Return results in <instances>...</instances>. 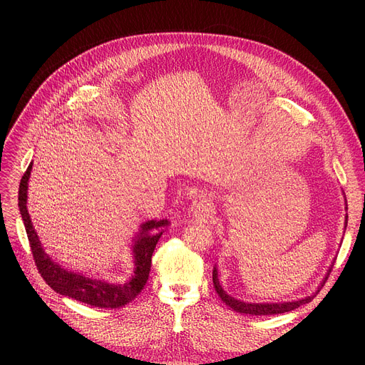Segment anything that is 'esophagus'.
Here are the masks:
<instances>
[{"instance_id": "1", "label": "esophagus", "mask_w": 365, "mask_h": 365, "mask_svg": "<svg viewBox=\"0 0 365 365\" xmlns=\"http://www.w3.org/2000/svg\"><path fill=\"white\" fill-rule=\"evenodd\" d=\"M210 212H212V202H210L207 195H197L192 201V205H190V213L195 217H204L208 216Z\"/></svg>"}]
</instances>
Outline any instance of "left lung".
I'll use <instances>...</instances> for the list:
<instances>
[{
  "label": "left lung",
  "mask_w": 365,
  "mask_h": 365,
  "mask_svg": "<svg viewBox=\"0 0 365 365\" xmlns=\"http://www.w3.org/2000/svg\"><path fill=\"white\" fill-rule=\"evenodd\" d=\"M213 284H215L216 293L229 306V308H232L234 311H237L240 314H247V315H277V314L290 312V311H294L296 308H299V306H302L304 303H309L315 297V296H308V297H304L302 300L287 302V303H245V302H241V300H237V299L231 297L223 292V289L219 284L216 267L213 271Z\"/></svg>",
  "instance_id": "obj_1"
}]
</instances>
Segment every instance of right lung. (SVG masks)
I'll list each match as a JSON object with an SVG mask.
<instances>
[{
    "mask_svg": "<svg viewBox=\"0 0 365 365\" xmlns=\"http://www.w3.org/2000/svg\"><path fill=\"white\" fill-rule=\"evenodd\" d=\"M32 163L26 168L25 175L22 176L21 185H19V210H21L22 220L26 229L32 257L35 260V266L38 272L41 274L44 281L51 287V289L63 296L72 297L78 302L87 303L93 308H120L130 303L138 297V294L143 290V287L148 281L149 271H150V259L152 253L155 250V245L163 235V229L160 227L167 226V220H150L142 225V231L138 235L136 242L133 247L134 253V277L125 284H109L101 279H91L86 278L80 274H73L69 271L62 269L59 264H56L48 255L43 250L41 242L36 237L35 229L31 223L29 213L26 208V198H28V180L31 176ZM158 228L157 233H152V230Z\"/></svg>",
    "mask_w": 365,
    "mask_h": 365,
    "instance_id": "add662e5",
    "label": "right lung"
}]
</instances>
